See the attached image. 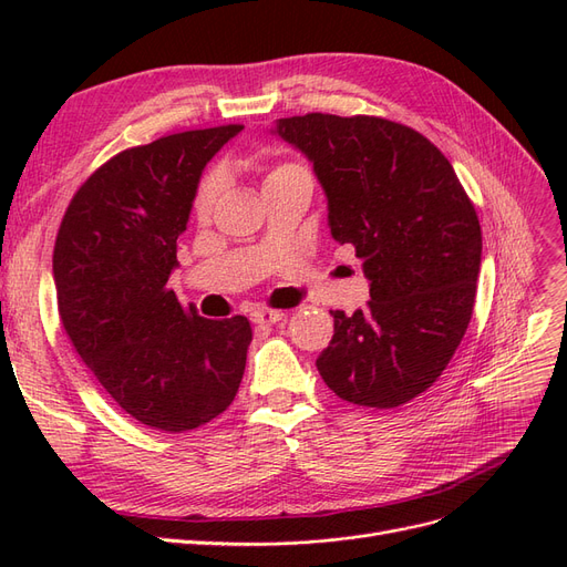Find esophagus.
<instances>
[{
    "instance_id": "34e87169",
    "label": "esophagus",
    "mask_w": 567,
    "mask_h": 567,
    "mask_svg": "<svg viewBox=\"0 0 567 567\" xmlns=\"http://www.w3.org/2000/svg\"><path fill=\"white\" fill-rule=\"evenodd\" d=\"M286 317L284 310H269V307H262V310L252 312V321L260 323V326H269V323H277Z\"/></svg>"
}]
</instances>
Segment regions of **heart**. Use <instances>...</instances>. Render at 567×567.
<instances>
[{"label": "heart", "mask_w": 567, "mask_h": 567, "mask_svg": "<svg viewBox=\"0 0 567 567\" xmlns=\"http://www.w3.org/2000/svg\"><path fill=\"white\" fill-rule=\"evenodd\" d=\"M288 167H293V165H277V167H271L269 173H267V179L274 177V175L284 173V169H288ZM267 179H265V182H267ZM217 194H219V177H217V175L205 177V179L200 182V186H198L196 198H194V213H196V217H208V215L213 213Z\"/></svg>", "instance_id": "heart-1"}]
</instances>
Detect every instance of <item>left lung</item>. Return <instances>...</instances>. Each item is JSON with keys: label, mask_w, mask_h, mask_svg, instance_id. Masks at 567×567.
Masks as SVG:
<instances>
[{"label": "left lung", "mask_w": 567, "mask_h": 567, "mask_svg": "<svg viewBox=\"0 0 567 567\" xmlns=\"http://www.w3.org/2000/svg\"><path fill=\"white\" fill-rule=\"evenodd\" d=\"M312 161L338 244L371 281L364 310L333 315L317 369L340 400L394 409L431 388L466 333L483 234L444 153L375 115L307 113L277 123Z\"/></svg>", "instance_id": "obj_1"}]
</instances>
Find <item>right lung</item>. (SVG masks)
Returning <instances> with one entry per match:
<instances>
[{
  "instance_id": "obj_1",
  "label": "right lung",
  "mask_w": 567,
  "mask_h": 567,
  "mask_svg": "<svg viewBox=\"0 0 567 567\" xmlns=\"http://www.w3.org/2000/svg\"><path fill=\"white\" fill-rule=\"evenodd\" d=\"M241 130H188L120 151L84 179L56 234L63 329L111 400L153 431L213 421L244 379L250 321L203 319L165 286L203 167Z\"/></svg>"
}]
</instances>
